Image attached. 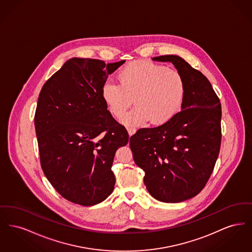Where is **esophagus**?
<instances>
[{"mask_svg":"<svg viewBox=\"0 0 252 252\" xmlns=\"http://www.w3.org/2000/svg\"><path fill=\"white\" fill-rule=\"evenodd\" d=\"M136 131H137V129H136L135 127H128V128H127V132H128V135H129V136H132Z\"/></svg>","mask_w":252,"mask_h":252,"instance_id":"34e87169","label":"esophagus"}]
</instances>
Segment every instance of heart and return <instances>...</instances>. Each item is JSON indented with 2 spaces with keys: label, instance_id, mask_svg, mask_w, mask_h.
I'll return each instance as SVG.
<instances>
[{
  "label": "heart",
  "instance_id": "b5f03b06",
  "mask_svg": "<svg viewBox=\"0 0 252 252\" xmlns=\"http://www.w3.org/2000/svg\"><path fill=\"white\" fill-rule=\"evenodd\" d=\"M120 84L107 80L101 96L108 111L117 118L132 104L135 107L122 122L127 126H138L151 119L160 125L171 120L182 107L186 83L181 72L163 64L148 60H135L118 73Z\"/></svg>",
  "mask_w": 252,
  "mask_h": 252
}]
</instances>
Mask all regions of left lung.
Instances as JSON below:
<instances>
[{"mask_svg":"<svg viewBox=\"0 0 252 252\" xmlns=\"http://www.w3.org/2000/svg\"><path fill=\"white\" fill-rule=\"evenodd\" d=\"M152 60L172 62L181 72L184 101L171 120L139 129L129 144L149 193L158 201L178 203L201 192L213 173L221 145V104L208 78L179 56Z\"/></svg>","mask_w":252,"mask_h":252,"instance_id":"obj_1","label":"left lung"}]
</instances>
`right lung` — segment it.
Listing matches in <instances>:
<instances>
[{"instance_id":"add662e5","label":"right lung","mask_w":252,"mask_h":252,"mask_svg":"<svg viewBox=\"0 0 252 252\" xmlns=\"http://www.w3.org/2000/svg\"><path fill=\"white\" fill-rule=\"evenodd\" d=\"M125 62L72 58L38 95L35 128L41 168L57 192L72 203H100L114 189L113 158L129 137L107 109L101 89Z\"/></svg>"}]
</instances>
